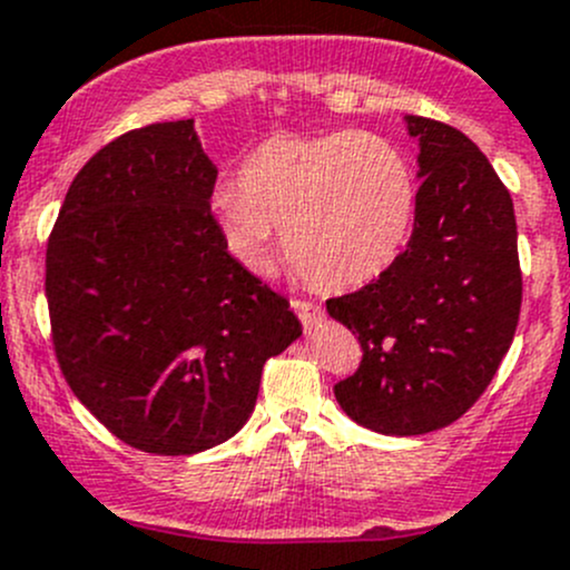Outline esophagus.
I'll return each mask as SVG.
<instances>
[{
    "mask_svg": "<svg viewBox=\"0 0 570 570\" xmlns=\"http://www.w3.org/2000/svg\"><path fill=\"white\" fill-rule=\"evenodd\" d=\"M292 308H295V314H297V317H301V322L306 327H312L314 322L322 320V306H320V303L301 301V297H295V301H292Z\"/></svg>",
    "mask_w": 570,
    "mask_h": 570,
    "instance_id": "esophagus-1",
    "label": "esophagus"
}]
</instances>
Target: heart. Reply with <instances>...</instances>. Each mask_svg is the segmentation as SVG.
Segmentation results:
<instances>
[{
    "mask_svg": "<svg viewBox=\"0 0 570 570\" xmlns=\"http://www.w3.org/2000/svg\"><path fill=\"white\" fill-rule=\"evenodd\" d=\"M228 248L269 269L275 232L292 264L320 289H350L389 269L416 217V176L402 148L375 131L275 135L212 195Z\"/></svg>",
    "mask_w": 570,
    "mask_h": 570,
    "instance_id": "obj_1",
    "label": "heart"
}]
</instances>
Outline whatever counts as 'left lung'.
I'll return each instance as SVG.
<instances>
[{"label":"left lung","mask_w":570,"mask_h":570,"mask_svg":"<svg viewBox=\"0 0 570 570\" xmlns=\"http://www.w3.org/2000/svg\"><path fill=\"white\" fill-rule=\"evenodd\" d=\"M407 131L422 176L411 243L375 281L325 303L361 344L358 370L333 394L353 422L386 435L461 419L497 375L521 314L508 187L455 126L407 115Z\"/></svg>","instance_id":"8db88e82"}]
</instances>
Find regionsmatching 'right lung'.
Instances as JSON below:
<instances>
[{
  "instance_id": "add662e5",
  "label": "right lung",
  "mask_w": 570,
  "mask_h": 570,
  "mask_svg": "<svg viewBox=\"0 0 570 570\" xmlns=\"http://www.w3.org/2000/svg\"><path fill=\"white\" fill-rule=\"evenodd\" d=\"M195 120L115 137L73 176L46 245L57 364L124 444L195 455L248 422L289 301L228 253Z\"/></svg>"
}]
</instances>
